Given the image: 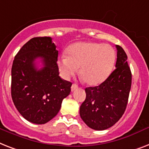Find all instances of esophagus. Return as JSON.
<instances>
[{
	"label": "esophagus",
	"instance_id": "34e87169",
	"mask_svg": "<svg viewBox=\"0 0 149 149\" xmlns=\"http://www.w3.org/2000/svg\"><path fill=\"white\" fill-rule=\"evenodd\" d=\"M78 84H72V85H71V91H75V90H77V89H78Z\"/></svg>",
	"mask_w": 149,
	"mask_h": 149
}]
</instances>
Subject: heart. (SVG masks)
<instances>
[{
    "mask_svg": "<svg viewBox=\"0 0 149 149\" xmlns=\"http://www.w3.org/2000/svg\"><path fill=\"white\" fill-rule=\"evenodd\" d=\"M58 61L61 74L65 79L74 76L80 68V76L85 84L95 86L106 80L115 66L116 54L109 45L78 42L68 48Z\"/></svg>",
    "mask_w": 149,
    "mask_h": 149,
    "instance_id": "1",
    "label": "heart"
}]
</instances>
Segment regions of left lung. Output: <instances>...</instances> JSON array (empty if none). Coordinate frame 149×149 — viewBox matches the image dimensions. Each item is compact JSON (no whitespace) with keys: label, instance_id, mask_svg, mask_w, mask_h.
<instances>
[{"label":"left lung","instance_id":"1","mask_svg":"<svg viewBox=\"0 0 149 149\" xmlns=\"http://www.w3.org/2000/svg\"><path fill=\"white\" fill-rule=\"evenodd\" d=\"M116 68L98 86L85 88L86 98L80 107V116L89 128L105 130L122 118L128 104L132 72L127 54L116 45Z\"/></svg>","mask_w":149,"mask_h":149}]
</instances>
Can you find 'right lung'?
<instances>
[{"mask_svg":"<svg viewBox=\"0 0 149 149\" xmlns=\"http://www.w3.org/2000/svg\"><path fill=\"white\" fill-rule=\"evenodd\" d=\"M58 52L50 37L33 38L16 54L11 68V97L19 113L28 122L47 123L55 117L71 83L59 76ZM41 59L38 69L35 61Z\"/></svg>","mask_w":149,"mask_h":149,"instance_id":"obj_1","label":"right lung"}]
</instances>
